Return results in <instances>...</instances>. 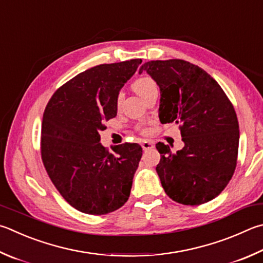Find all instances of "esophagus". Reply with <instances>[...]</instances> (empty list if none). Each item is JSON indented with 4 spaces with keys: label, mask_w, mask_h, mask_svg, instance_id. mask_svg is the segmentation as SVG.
I'll list each match as a JSON object with an SVG mask.
<instances>
[{
    "label": "esophagus",
    "mask_w": 263,
    "mask_h": 263,
    "mask_svg": "<svg viewBox=\"0 0 263 263\" xmlns=\"http://www.w3.org/2000/svg\"><path fill=\"white\" fill-rule=\"evenodd\" d=\"M141 147H142V149H144V151H148V149H152V148H154V145H153V142L145 140V141L141 142Z\"/></svg>",
    "instance_id": "1"
}]
</instances>
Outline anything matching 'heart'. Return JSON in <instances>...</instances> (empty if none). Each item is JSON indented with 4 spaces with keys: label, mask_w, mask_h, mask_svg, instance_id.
I'll use <instances>...</instances> for the list:
<instances>
[{
    "label": "heart",
    "mask_w": 263,
    "mask_h": 263,
    "mask_svg": "<svg viewBox=\"0 0 263 263\" xmlns=\"http://www.w3.org/2000/svg\"><path fill=\"white\" fill-rule=\"evenodd\" d=\"M133 87H135V89L137 90V93L139 94L140 97L142 98V97H144V95H146L148 92H149V90L157 88V86H156V83L152 78H149V77H142V78H139V79L136 80L135 84H133ZM122 101H123V93H118L116 95V100H115V103H116V108L117 109L121 107ZM141 132L142 133H146L145 128H144V130H141Z\"/></svg>",
    "instance_id": "1"
}]
</instances>
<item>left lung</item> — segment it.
<instances>
[{"label": "left lung", "instance_id": "obj_1", "mask_svg": "<svg viewBox=\"0 0 263 263\" xmlns=\"http://www.w3.org/2000/svg\"><path fill=\"white\" fill-rule=\"evenodd\" d=\"M159 85L162 124H177L184 147L173 153L163 142L156 166L164 192L174 201L198 206L216 198L237 165L239 124L230 100L206 71L183 60L141 65Z\"/></svg>", "mask_w": 263, "mask_h": 263}]
</instances>
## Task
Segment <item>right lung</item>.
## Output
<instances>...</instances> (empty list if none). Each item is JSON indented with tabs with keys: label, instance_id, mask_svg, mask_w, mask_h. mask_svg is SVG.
Instances as JSON below:
<instances>
[{
	"label": "right lung",
	"instance_id": "right-lung-1",
	"mask_svg": "<svg viewBox=\"0 0 263 263\" xmlns=\"http://www.w3.org/2000/svg\"><path fill=\"white\" fill-rule=\"evenodd\" d=\"M139 64L136 59L86 70L61 86L45 109L42 162L62 197L82 213H111L130 197L142 148L125 142L109 153L100 131L116 117V95Z\"/></svg>",
	"mask_w": 263,
	"mask_h": 263
}]
</instances>
